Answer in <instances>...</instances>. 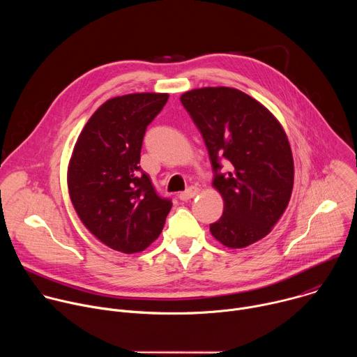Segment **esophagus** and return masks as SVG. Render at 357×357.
<instances>
[{"label": "esophagus", "mask_w": 357, "mask_h": 357, "mask_svg": "<svg viewBox=\"0 0 357 357\" xmlns=\"http://www.w3.org/2000/svg\"><path fill=\"white\" fill-rule=\"evenodd\" d=\"M197 192H199V189H197L196 186H189L185 192H181L178 196H179V199H181V200L186 202V200H189V199L195 197V196L197 195Z\"/></svg>", "instance_id": "obj_1"}]
</instances>
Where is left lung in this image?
Here are the masks:
<instances>
[{
	"label": "left lung",
	"mask_w": 357,
	"mask_h": 357,
	"mask_svg": "<svg viewBox=\"0 0 357 357\" xmlns=\"http://www.w3.org/2000/svg\"><path fill=\"white\" fill-rule=\"evenodd\" d=\"M181 103L206 144L213 185L225 200L222 218L211 225L213 237L231 248L256 243L271 231L292 192L294 161L282 127L237 89L190 90Z\"/></svg>",
	"instance_id": "8db88e82"
}]
</instances>
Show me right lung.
Instances as JSON below:
<instances>
[{
    "instance_id": "right-lung-1",
    "label": "right lung",
    "mask_w": 357,
    "mask_h": 357,
    "mask_svg": "<svg viewBox=\"0 0 357 357\" xmlns=\"http://www.w3.org/2000/svg\"><path fill=\"white\" fill-rule=\"evenodd\" d=\"M168 97L135 93L110 98L75 145L68 174L72 203L83 225L113 250H145L162 231L172 208V200L138 165L146 127Z\"/></svg>"
}]
</instances>
